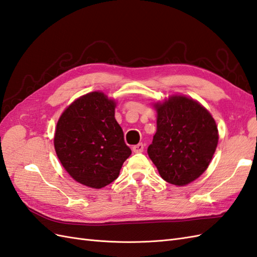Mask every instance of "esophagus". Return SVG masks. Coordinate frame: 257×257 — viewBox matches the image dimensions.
<instances>
[{
  "instance_id": "obj_1",
  "label": "esophagus",
  "mask_w": 257,
  "mask_h": 257,
  "mask_svg": "<svg viewBox=\"0 0 257 257\" xmlns=\"http://www.w3.org/2000/svg\"><path fill=\"white\" fill-rule=\"evenodd\" d=\"M143 149H145V145H143V143H139V145H136L133 147V151L135 153H141L143 152Z\"/></svg>"
}]
</instances>
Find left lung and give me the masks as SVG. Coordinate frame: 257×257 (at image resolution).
Listing matches in <instances>:
<instances>
[{
    "label": "left lung",
    "mask_w": 257,
    "mask_h": 257,
    "mask_svg": "<svg viewBox=\"0 0 257 257\" xmlns=\"http://www.w3.org/2000/svg\"><path fill=\"white\" fill-rule=\"evenodd\" d=\"M154 107L157 133L148 154L164 181L184 186L198 178L210 163L219 139L216 121L198 101L182 95Z\"/></svg>",
    "instance_id": "1"
}]
</instances>
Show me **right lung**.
Masks as SVG:
<instances>
[{
  "label": "right lung",
  "instance_id": "obj_1",
  "mask_svg": "<svg viewBox=\"0 0 257 257\" xmlns=\"http://www.w3.org/2000/svg\"><path fill=\"white\" fill-rule=\"evenodd\" d=\"M115 107L104 93L92 92L74 100L58 120L57 156L70 176L85 186L98 189L114 182L131 154Z\"/></svg>",
  "mask_w": 257,
  "mask_h": 257
}]
</instances>
